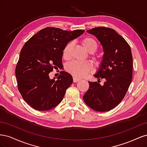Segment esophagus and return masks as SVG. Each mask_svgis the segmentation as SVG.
I'll list each match as a JSON object with an SVG mask.
<instances>
[{
  "label": "esophagus",
  "mask_w": 147,
  "mask_h": 147,
  "mask_svg": "<svg viewBox=\"0 0 147 147\" xmlns=\"http://www.w3.org/2000/svg\"><path fill=\"white\" fill-rule=\"evenodd\" d=\"M80 80H81V79H80V78H78V77H76V76H74V77H73V82H74V83L78 82L80 81Z\"/></svg>",
  "instance_id": "esophagus-1"
}]
</instances>
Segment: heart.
Returning <instances> with one entry per match:
<instances>
[{
	"label": "heart",
	"mask_w": 147,
	"mask_h": 147,
	"mask_svg": "<svg viewBox=\"0 0 147 147\" xmlns=\"http://www.w3.org/2000/svg\"><path fill=\"white\" fill-rule=\"evenodd\" d=\"M82 45L86 51L90 53H94L98 48L97 42L91 37H85L82 39ZM72 43L69 42L65 46L63 51V56L64 59H68L70 56V50L72 48ZM92 57L96 59L95 57ZM66 70L68 72L78 77H83L85 76L90 72L92 68V64L90 61H86L84 62L72 61L66 65Z\"/></svg>",
	"instance_id": "1"
}]
</instances>
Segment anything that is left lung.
<instances>
[{"label": "left lung", "instance_id": "8db88e82", "mask_svg": "<svg viewBox=\"0 0 147 147\" xmlns=\"http://www.w3.org/2000/svg\"><path fill=\"white\" fill-rule=\"evenodd\" d=\"M103 48L104 55L94 77L96 82H88V90L83 98L86 104L97 112H107L121 102L132 77L133 59L130 46L114 29L97 27L88 30ZM104 79L102 86L99 83Z\"/></svg>", "mask_w": 147, "mask_h": 147}]
</instances>
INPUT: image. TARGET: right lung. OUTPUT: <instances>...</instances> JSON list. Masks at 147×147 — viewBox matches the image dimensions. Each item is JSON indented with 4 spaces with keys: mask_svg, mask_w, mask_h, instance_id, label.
<instances>
[{
    "mask_svg": "<svg viewBox=\"0 0 147 147\" xmlns=\"http://www.w3.org/2000/svg\"><path fill=\"white\" fill-rule=\"evenodd\" d=\"M84 32L48 27L26 42L20 52L15 74L18 90L31 107L47 111L63 100L66 90L73 82L72 75L61 71L58 77L50 79L49 74L54 68L63 66L65 46Z\"/></svg>",
    "mask_w": 147,
    "mask_h": 147,
    "instance_id": "add662e5",
    "label": "right lung"
}]
</instances>
